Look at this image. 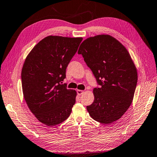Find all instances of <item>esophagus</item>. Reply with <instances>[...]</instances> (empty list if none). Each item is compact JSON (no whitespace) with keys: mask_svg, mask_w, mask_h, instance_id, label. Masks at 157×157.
Listing matches in <instances>:
<instances>
[{"mask_svg":"<svg viewBox=\"0 0 157 157\" xmlns=\"http://www.w3.org/2000/svg\"><path fill=\"white\" fill-rule=\"evenodd\" d=\"M83 93H84V91L83 90H77V94H78V96H81Z\"/></svg>","mask_w":157,"mask_h":157,"instance_id":"esophagus-1","label":"esophagus"}]
</instances>
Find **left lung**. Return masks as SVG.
<instances>
[{
	"instance_id": "1",
	"label": "left lung",
	"mask_w": 157,
	"mask_h": 157,
	"mask_svg": "<svg viewBox=\"0 0 157 157\" xmlns=\"http://www.w3.org/2000/svg\"><path fill=\"white\" fill-rule=\"evenodd\" d=\"M78 53L100 85L94 89L89 114L106 124L120 119L131 105L137 82V68L128 51L115 37L102 34L85 40Z\"/></svg>"
}]
</instances>
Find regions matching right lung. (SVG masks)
Here are the masks:
<instances>
[{
	"mask_svg": "<svg viewBox=\"0 0 157 157\" xmlns=\"http://www.w3.org/2000/svg\"><path fill=\"white\" fill-rule=\"evenodd\" d=\"M82 40V37L49 35L26 56L21 73L24 98L33 114L44 124H59L72 112L76 91L61 83Z\"/></svg>",
	"mask_w": 157,
	"mask_h": 157,
	"instance_id": "right-lung-1",
	"label": "right lung"
}]
</instances>
